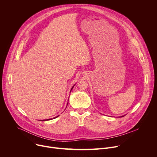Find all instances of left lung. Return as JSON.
Masks as SVG:
<instances>
[{
  "label": "left lung",
  "instance_id": "8db88e82",
  "mask_svg": "<svg viewBox=\"0 0 157 157\" xmlns=\"http://www.w3.org/2000/svg\"><path fill=\"white\" fill-rule=\"evenodd\" d=\"M124 116H121V117H124Z\"/></svg>",
  "mask_w": 157,
  "mask_h": 157
}]
</instances>
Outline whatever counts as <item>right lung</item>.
<instances>
[{
  "mask_svg": "<svg viewBox=\"0 0 157 157\" xmlns=\"http://www.w3.org/2000/svg\"><path fill=\"white\" fill-rule=\"evenodd\" d=\"M75 86V85H74V86H73V87H71V91H70V93H71V90H72V89H73V87H74V86ZM67 105H68V104H67ZM66 107H67V106H66ZM58 116H56V117H54V118H53V119H55V118H56V117H58ZM51 119H45V120H43V121H50V120H51Z\"/></svg>",
  "mask_w": 157,
  "mask_h": 157,
  "instance_id": "add662e5",
  "label": "right lung"
}]
</instances>
